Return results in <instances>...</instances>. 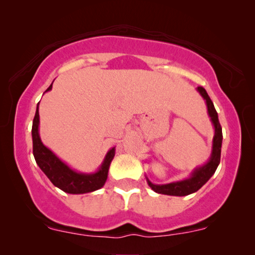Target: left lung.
Masks as SVG:
<instances>
[{
	"label": "left lung",
	"mask_w": 255,
	"mask_h": 255,
	"mask_svg": "<svg viewBox=\"0 0 255 255\" xmlns=\"http://www.w3.org/2000/svg\"><path fill=\"white\" fill-rule=\"evenodd\" d=\"M197 92L201 94V96L205 100L208 107V115L214 124L215 128V135L214 140H212V152L211 156L207 163L203 166L198 167L191 173L190 177L186 180L177 181V182H172L167 184H154L149 181L147 177L148 186L152 188L155 193L163 194V195H170V196H187L197 191L200 188L204 186L208 182L209 179L214 175L216 169L221 162V151H222V140H223V133H222V127L218 121V114L216 111L214 103L210 97H209L207 90L203 87H197Z\"/></svg>",
	"instance_id": "1"
}]
</instances>
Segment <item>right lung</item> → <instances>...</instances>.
Listing matches in <instances>:
<instances>
[{
  "label": "right lung",
  "mask_w": 255,
  "mask_h": 255,
  "mask_svg": "<svg viewBox=\"0 0 255 255\" xmlns=\"http://www.w3.org/2000/svg\"><path fill=\"white\" fill-rule=\"evenodd\" d=\"M51 89L52 85L46 89V92ZM38 128H39V111L37 107L32 123L33 156L39 168L43 170L45 175L50 179L55 187L68 194H86L95 191L104 186L110 163L115 156V147L109 149L97 172L90 174L78 173L69 168L50 148H47L41 142Z\"/></svg>",
  "instance_id": "obj_1"
}]
</instances>
